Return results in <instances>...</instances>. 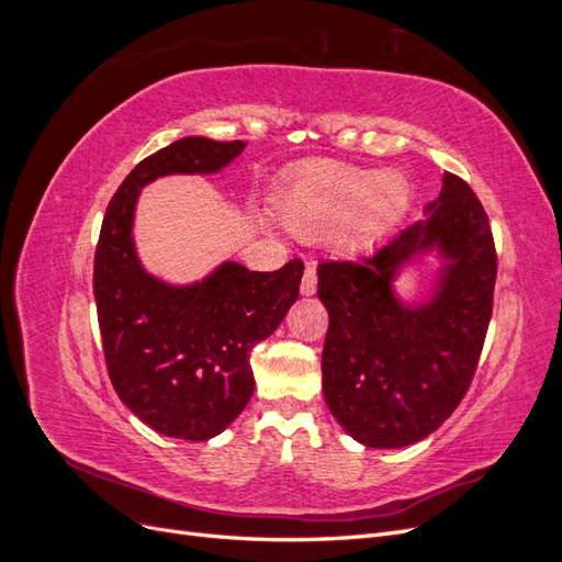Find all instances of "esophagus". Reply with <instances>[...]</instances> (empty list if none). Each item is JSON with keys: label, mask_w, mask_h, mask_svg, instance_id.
Listing matches in <instances>:
<instances>
[{"label": "esophagus", "mask_w": 562, "mask_h": 562, "mask_svg": "<svg viewBox=\"0 0 562 562\" xmlns=\"http://www.w3.org/2000/svg\"><path fill=\"white\" fill-rule=\"evenodd\" d=\"M316 265L310 262L307 267H304V277H302V283H300V291L302 295H314L316 293Z\"/></svg>", "instance_id": "34e87169"}]
</instances>
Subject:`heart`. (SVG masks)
<instances>
[{"instance_id":"heart-1","label":"heart","mask_w":562,"mask_h":562,"mask_svg":"<svg viewBox=\"0 0 562 562\" xmlns=\"http://www.w3.org/2000/svg\"><path fill=\"white\" fill-rule=\"evenodd\" d=\"M407 182L345 164L310 166L281 201L283 225L304 239H318L342 225V239L363 248L394 227L407 206Z\"/></svg>"}]
</instances>
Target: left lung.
<instances>
[{
  "label": "left lung",
  "mask_w": 562,
  "mask_h": 562,
  "mask_svg": "<svg viewBox=\"0 0 562 562\" xmlns=\"http://www.w3.org/2000/svg\"><path fill=\"white\" fill-rule=\"evenodd\" d=\"M427 211L361 260L318 265L328 310L323 396L368 448H403L436 431L469 391L487 335L497 250L483 203L467 180L446 173ZM434 243L451 260L439 293L427 308L405 311L390 277Z\"/></svg>",
  "instance_id": "obj_1"
}]
</instances>
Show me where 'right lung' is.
Here are the masks:
<instances>
[{"mask_svg": "<svg viewBox=\"0 0 562 562\" xmlns=\"http://www.w3.org/2000/svg\"><path fill=\"white\" fill-rule=\"evenodd\" d=\"M246 143L192 135L143 159L119 184L100 227L93 295L112 386L155 431L209 440L252 396L250 349L277 330L300 295L302 260L277 271L225 262L196 285L171 288L145 274L133 248L140 187L168 173H215Z\"/></svg>", "mask_w": 562, "mask_h": 562, "instance_id": "obj_1", "label": "right lung"}]
</instances>
